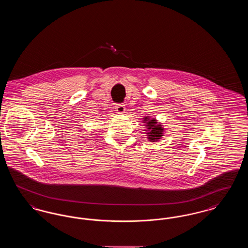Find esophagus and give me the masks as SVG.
<instances>
[{
	"instance_id": "1",
	"label": "esophagus",
	"mask_w": 248,
	"mask_h": 248,
	"mask_svg": "<svg viewBox=\"0 0 248 248\" xmlns=\"http://www.w3.org/2000/svg\"><path fill=\"white\" fill-rule=\"evenodd\" d=\"M115 109L120 112V113H123L124 110H125V107L124 104H122V103H117L116 105H115Z\"/></svg>"
}]
</instances>
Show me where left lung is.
Masks as SVG:
<instances>
[{
  "label": "left lung",
  "mask_w": 248,
  "mask_h": 248,
  "mask_svg": "<svg viewBox=\"0 0 248 248\" xmlns=\"http://www.w3.org/2000/svg\"><path fill=\"white\" fill-rule=\"evenodd\" d=\"M157 123L155 122V120H149L148 122V124L147 126L149 127L148 129L151 130V132H149V140H152V141H155V140H160V138L162 137L163 135V128L160 124H156Z\"/></svg>",
  "instance_id": "left-lung-1"
}]
</instances>
